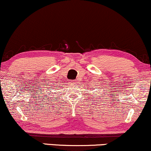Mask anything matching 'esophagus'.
Here are the masks:
<instances>
[{
    "instance_id": "esophagus-1",
    "label": "esophagus",
    "mask_w": 151,
    "mask_h": 151,
    "mask_svg": "<svg viewBox=\"0 0 151 151\" xmlns=\"http://www.w3.org/2000/svg\"><path fill=\"white\" fill-rule=\"evenodd\" d=\"M70 81V83H73V84H75L76 85V82L75 81Z\"/></svg>"
}]
</instances>
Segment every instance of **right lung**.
Returning <instances> with one entry per match:
<instances>
[{
	"instance_id": "add662e5",
	"label": "right lung",
	"mask_w": 151,
	"mask_h": 151,
	"mask_svg": "<svg viewBox=\"0 0 151 151\" xmlns=\"http://www.w3.org/2000/svg\"><path fill=\"white\" fill-rule=\"evenodd\" d=\"M50 93H51V92H50Z\"/></svg>"
}]
</instances>
